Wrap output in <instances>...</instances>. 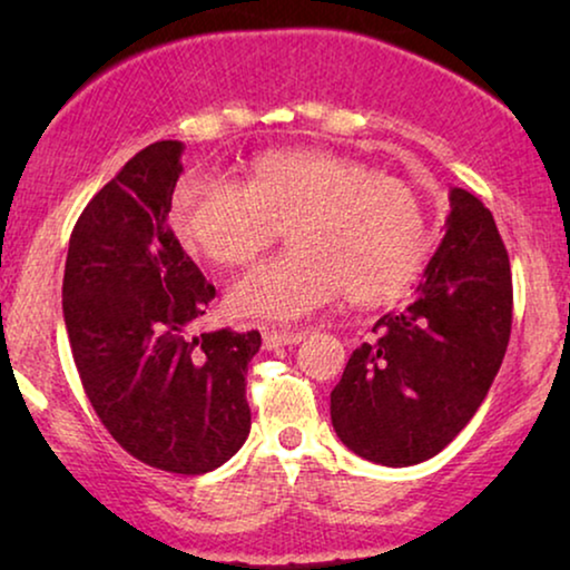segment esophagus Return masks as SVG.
Segmentation results:
<instances>
[{
    "label": "esophagus",
    "instance_id": "esophagus-1",
    "mask_svg": "<svg viewBox=\"0 0 570 570\" xmlns=\"http://www.w3.org/2000/svg\"><path fill=\"white\" fill-rule=\"evenodd\" d=\"M306 330H275V326H267V330L262 332V340H264V347L267 350H277V347H285V345H298V342L306 337Z\"/></svg>",
    "mask_w": 570,
    "mask_h": 570
}]
</instances>
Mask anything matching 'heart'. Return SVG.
Masks as SVG:
<instances>
[{"label":"heart","instance_id":"1","mask_svg":"<svg viewBox=\"0 0 570 570\" xmlns=\"http://www.w3.org/2000/svg\"><path fill=\"white\" fill-rule=\"evenodd\" d=\"M170 217L209 262L248 264L287 228L291 252L238 277L230 314L293 322L337 295L386 303L423 272L431 240L420 194L396 176L330 150L256 155L246 186L217 176L178 184Z\"/></svg>","mask_w":570,"mask_h":570}]
</instances>
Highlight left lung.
Instances as JSON below:
<instances>
[{"instance_id": "1", "label": "left lung", "mask_w": 570, "mask_h": 570, "mask_svg": "<svg viewBox=\"0 0 570 570\" xmlns=\"http://www.w3.org/2000/svg\"><path fill=\"white\" fill-rule=\"evenodd\" d=\"M446 236L415 295L350 355L332 389V425L357 456L384 466L431 459L488 396L511 334V264L493 215L449 191Z\"/></svg>"}]
</instances>
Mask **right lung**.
I'll list each match as a JSON object with an SVG mask.
<instances>
[{"label":"right lung","mask_w":570,"mask_h":570,"mask_svg":"<svg viewBox=\"0 0 570 570\" xmlns=\"http://www.w3.org/2000/svg\"><path fill=\"white\" fill-rule=\"evenodd\" d=\"M184 142L139 150L82 209L61 311L85 394L139 462L205 474L252 431L246 371L259 332L191 334L215 287L168 225Z\"/></svg>","instance_id":"add662e5"}]
</instances>
